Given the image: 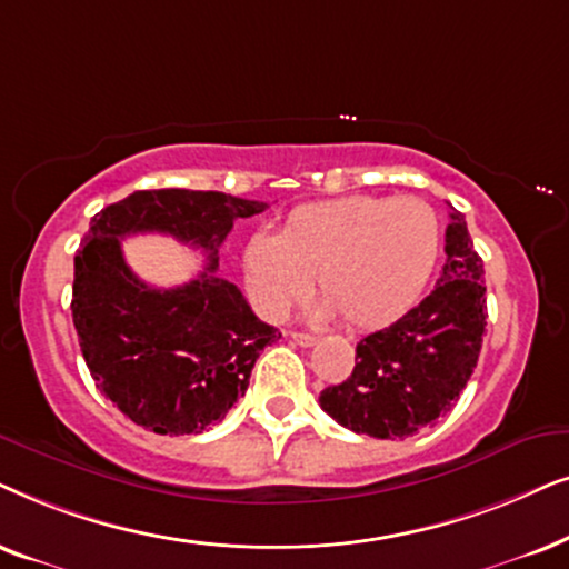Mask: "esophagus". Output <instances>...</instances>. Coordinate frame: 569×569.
Wrapping results in <instances>:
<instances>
[{"label":"esophagus","instance_id":"obj_1","mask_svg":"<svg viewBox=\"0 0 569 569\" xmlns=\"http://www.w3.org/2000/svg\"><path fill=\"white\" fill-rule=\"evenodd\" d=\"M291 340H293V343L309 348V346L317 343V336H309V332H291Z\"/></svg>","mask_w":569,"mask_h":569}]
</instances>
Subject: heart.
I'll return each mask as SVG.
<instances>
[{
  "label": "heart",
  "mask_w": 569,
  "mask_h": 569,
  "mask_svg": "<svg viewBox=\"0 0 569 569\" xmlns=\"http://www.w3.org/2000/svg\"><path fill=\"white\" fill-rule=\"evenodd\" d=\"M442 229L419 197L353 194L291 210L278 237L254 233L244 276L268 320H283L312 293L317 317H343L353 330H380L411 312L435 276Z\"/></svg>",
  "instance_id": "heart-1"
}]
</instances>
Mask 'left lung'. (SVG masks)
Returning <instances> with one entry per match:
<instances>
[{
  "label": "left lung",
  "mask_w": 569,
  "mask_h": 569,
  "mask_svg": "<svg viewBox=\"0 0 569 569\" xmlns=\"http://www.w3.org/2000/svg\"><path fill=\"white\" fill-rule=\"evenodd\" d=\"M445 268L435 291L411 312L361 338L348 380L320 392L340 427L377 439H403L435 427L471 380L487 328L483 262L466 218L450 213Z\"/></svg>",
  "instance_id": "obj_1"
}]
</instances>
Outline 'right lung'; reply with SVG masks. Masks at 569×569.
Returning <instances> with one entry per match:
<instances>
[{"instance_id": "1", "label": "right lung", "mask_w": 569, "mask_h": 569, "mask_svg": "<svg viewBox=\"0 0 569 569\" xmlns=\"http://www.w3.org/2000/svg\"><path fill=\"white\" fill-rule=\"evenodd\" d=\"M264 202L194 189H140L93 216L74 254L72 320L90 377L121 413L156 435H200L244 396L260 351L280 332L216 276L237 218ZM169 232L207 252L209 268L153 290L123 262L120 239Z\"/></svg>"}]
</instances>
